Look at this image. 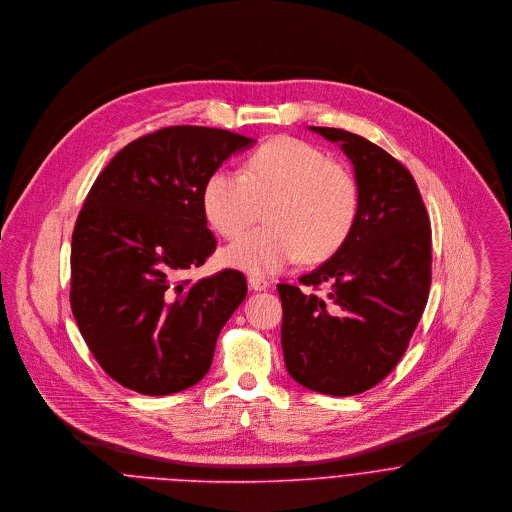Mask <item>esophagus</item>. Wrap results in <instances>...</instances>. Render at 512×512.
I'll use <instances>...</instances> for the list:
<instances>
[{"instance_id": "obj_1", "label": "esophagus", "mask_w": 512, "mask_h": 512, "mask_svg": "<svg viewBox=\"0 0 512 512\" xmlns=\"http://www.w3.org/2000/svg\"><path fill=\"white\" fill-rule=\"evenodd\" d=\"M248 284H250V288L256 290V292H262V290H266V288L270 286V282H268L266 278H260V276H250V278H248Z\"/></svg>"}]
</instances>
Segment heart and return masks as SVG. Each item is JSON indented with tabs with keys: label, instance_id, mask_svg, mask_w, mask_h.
<instances>
[{
	"label": "heart",
	"instance_id": "obj_1",
	"mask_svg": "<svg viewBox=\"0 0 512 512\" xmlns=\"http://www.w3.org/2000/svg\"><path fill=\"white\" fill-rule=\"evenodd\" d=\"M266 212L268 224L222 250L220 260L266 276L304 254L320 262L349 238L359 214V184L343 163L294 137L258 147L242 172L216 169L202 186V212L222 238H238Z\"/></svg>",
	"mask_w": 512,
	"mask_h": 512
}]
</instances>
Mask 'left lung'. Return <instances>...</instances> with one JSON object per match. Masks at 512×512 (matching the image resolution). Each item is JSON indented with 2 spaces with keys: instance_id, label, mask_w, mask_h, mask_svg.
<instances>
[{
  "instance_id": "8db88e82",
  "label": "left lung",
  "mask_w": 512,
  "mask_h": 512,
  "mask_svg": "<svg viewBox=\"0 0 512 512\" xmlns=\"http://www.w3.org/2000/svg\"><path fill=\"white\" fill-rule=\"evenodd\" d=\"M340 143L359 184L357 222L300 284H278L288 373L347 397L383 381L403 357L431 288V222L413 174L371 141L314 127ZM327 292H323V288Z\"/></svg>"
}]
</instances>
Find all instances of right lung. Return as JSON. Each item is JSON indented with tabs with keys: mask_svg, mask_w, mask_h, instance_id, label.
Wrapping results in <instances>:
<instances>
[{
	"mask_svg": "<svg viewBox=\"0 0 512 512\" xmlns=\"http://www.w3.org/2000/svg\"><path fill=\"white\" fill-rule=\"evenodd\" d=\"M254 141L176 125L119 151L93 182L71 240V310L105 373L143 395H169L210 369L220 330L246 298V278L180 274L216 250L202 186Z\"/></svg>",
	"mask_w": 512,
	"mask_h": 512,
	"instance_id": "obj_1",
	"label": "right lung"
}]
</instances>
